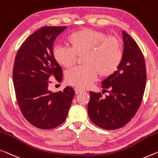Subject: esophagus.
Returning a JSON list of instances; mask_svg holds the SVG:
<instances>
[{"label":"esophagus","mask_w":158,"mask_h":158,"mask_svg":"<svg viewBox=\"0 0 158 158\" xmlns=\"http://www.w3.org/2000/svg\"><path fill=\"white\" fill-rule=\"evenodd\" d=\"M74 91H75V94H81V93H82L81 90H80L79 89H77V88H75Z\"/></svg>","instance_id":"esophagus-1"}]
</instances>
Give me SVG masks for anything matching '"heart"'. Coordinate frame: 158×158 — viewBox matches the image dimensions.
<instances>
[{"instance_id":"1","label":"heart","mask_w":158,"mask_h":158,"mask_svg":"<svg viewBox=\"0 0 158 158\" xmlns=\"http://www.w3.org/2000/svg\"><path fill=\"white\" fill-rule=\"evenodd\" d=\"M69 48L57 46L53 48V57L60 65L71 68L78 57L83 56L84 65L69 70L65 74L67 84L85 89L101 77L114 74L121 64L123 51L121 42L114 36H107L101 31L82 29L69 35Z\"/></svg>"}]
</instances>
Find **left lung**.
Listing matches in <instances>:
<instances>
[{"instance_id":"obj_1","label":"left lung","mask_w":158,"mask_h":158,"mask_svg":"<svg viewBox=\"0 0 158 158\" xmlns=\"http://www.w3.org/2000/svg\"><path fill=\"white\" fill-rule=\"evenodd\" d=\"M123 58L114 74L102 81L108 96L91 91L88 114L95 125L107 130L121 128L131 121L141 106L146 84L143 55L136 41L122 31Z\"/></svg>"}]
</instances>
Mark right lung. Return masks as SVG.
<instances>
[{
  "label": "right lung",
  "instance_id": "right-lung-1",
  "mask_svg": "<svg viewBox=\"0 0 158 158\" xmlns=\"http://www.w3.org/2000/svg\"><path fill=\"white\" fill-rule=\"evenodd\" d=\"M66 28L46 26L37 30L21 45L15 59L12 78L17 103L24 118L39 129H51L63 123L74 96L70 86L56 93L48 90L52 76L58 82L62 79L53 43Z\"/></svg>",
  "mask_w": 158,
  "mask_h": 158
}]
</instances>
